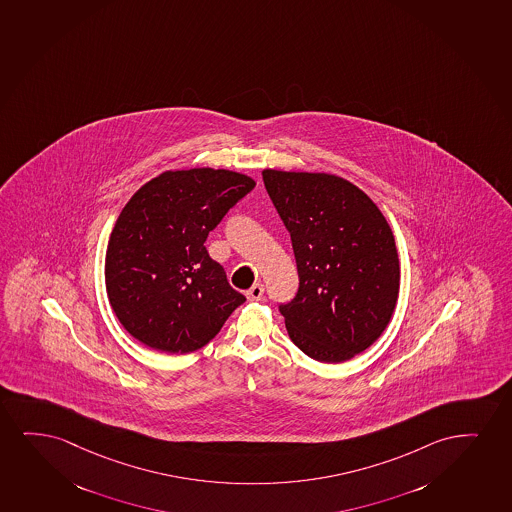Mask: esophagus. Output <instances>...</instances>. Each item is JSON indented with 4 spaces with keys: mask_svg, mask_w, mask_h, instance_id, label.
I'll return each mask as SVG.
<instances>
[{
    "mask_svg": "<svg viewBox=\"0 0 512 512\" xmlns=\"http://www.w3.org/2000/svg\"><path fill=\"white\" fill-rule=\"evenodd\" d=\"M264 297V285L262 283H255V285L246 292V299L260 300Z\"/></svg>",
    "mask_w": 512,
    "mask_h": 512,
    "instance_id": "esophagus-1",
    "label": "esophagus"
}]
</instances>
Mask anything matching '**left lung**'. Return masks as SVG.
<instances>
[{
    "instance_id": "left-lung-1",
    "label": "left lung",
    "mask_w": 512,
    "mask_h": 512,
    "mask_svg": "<svg viewBox=\"0 0 512 512\" xmlns=\"http://www.w3.org/2000/svg\"><path fill=\"white\" fill-rule=\"evenodd\" d=\"M290 238L299 292L279 306L293 344L321 363H344L379 339L396 309L394 234L368 194L319 172L262 170Z\"/></svg>"
}]
</instances>
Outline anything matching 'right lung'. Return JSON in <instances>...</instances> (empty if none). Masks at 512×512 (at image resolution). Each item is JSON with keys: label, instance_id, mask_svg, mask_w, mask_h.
<instances>
[{"label": "right lung", "instance_id": "obj_1", "mask_svg": "<svg viewBox=\"0 0 512 512\" xmlns=\"http://www.w3.org/2000/svg\"><path fill=\"white\" fill-rule=\"evenodd\" d=\"M255 187L245 173L168 170L140 187L107 243V297L133 339L168 354L198 351L245 295L208 255V233Z\"/></svg>", "mask_w": 512, "mask_h": 512}]
</instances>
